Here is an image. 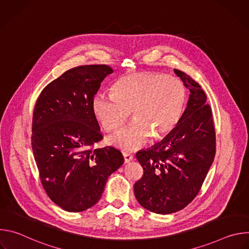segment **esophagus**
<instances>
[{"mask_svg":"<svg viewBox=\"0 0 249 249\" xmlns=\"http://www.w3.org/2000/svg\"><path fill=\"white\" fill-rule=\"evenodd\" d=\"M123 157H124L125 163H128V162H130L133 160V156L131 154H129V153H123Z\"/></svg>","mask_w":249,"mask_h":249,"instance_id":"1","label":"esophagus"}]
</instances>
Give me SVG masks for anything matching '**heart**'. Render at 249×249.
Wrapping results in <instances>:
<instances>
[{"instance_id": "b5f03b06", "label": "heart", "mask_w": 249, "mask_h": 249, "mask_svg": "<svg viewBox=\"0 0 249 249\" xmlns=\"http://www.w3.org/2000/svg\"><path fill=\"white\" fill-rule=\"evenodd\" d=\"M186 102V90L175 77L140 72L119 79L112 93L97 92L92 111L106 131L120 127L130 110L135 119L109 137V143L123 151H135L153 137L168 135L179 122Z\"/></svg>"}]
</instances>
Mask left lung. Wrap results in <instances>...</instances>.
<instances>
[{"mask_svg": "<svg viewBox=\"0 0 249 249\" xmlns=\"http://www.w3.org/2000/svg\"><path fill=\"white\" fill-rule=\"evenodd\" d=\"M190 90L186 109L160 143L136 158L144 169L134 184L139 204L167 215L185 208L199 193L216 154V132L207 95L190 76L174 69Z\"/></svg>", "mask_w": 249, "mask_h": 249, "instance_id": "obj_1", "label": "left lung"}]
</instances>
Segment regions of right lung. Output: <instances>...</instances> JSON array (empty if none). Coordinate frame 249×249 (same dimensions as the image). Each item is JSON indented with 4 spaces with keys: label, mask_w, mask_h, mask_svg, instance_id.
<instances>
[{
    "label": "right lung",
    "mask_w": 249,
    "mask_h": 249,
    "mask_svg": "<svg viewBox=\"0 0 249 249\" xmlns=\"http://www.w3.org/2000/svg\"><path fill=\"white\" fill-rule=\"evenodd\" d=\"M113 70L106 65L71 69L41 91L34 106L31 146L41 183L63 210L83 212L101 197L107 178L124 162L102 140L91 102Z\"/></svg>",
    "instance_id": "1"
}]
</instances>
